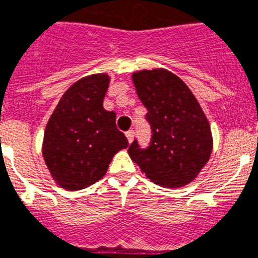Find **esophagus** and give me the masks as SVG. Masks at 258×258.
I'll list each match as a JSON object with an SVG mask.
<instances>
[{
	"mask_svg": "<svg viewBox=\"0 0 258 258\" xmlns=\"http://www.w3.org/2000/svg\"><path fill=\"white\" fill-rule=\"evenodd\" d=\"M134 135H135V133H134V130H128V131H127V133H125V137H127V141H128L130 143H131V142H133Z\"/></svg>",
	"mask_w": 258,
	"mask_h": 258,
	"instance_id": "esophagus-1",
	"label": "esophagus"
}]
</instances>
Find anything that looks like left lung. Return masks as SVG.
I'll list each match as a JSON object with an SVG mask.
<instances>
[{"mask_svg": "<svg viewBox=\"0 0 258 258\" xmlns=\"http://www.w3.org/2000/svg\"><path fill=\"white\" fill-rule=\"evenodd\" d=\"M138 97L147 108L151 141L130 145V157L150 179L163 187L191 182L210 158L212 131L200 103L178 76L165 70L133 75Z\"/></svg>", "mask_w": 258, "mask_h": 258, "instance_id": "left-lung-1", "label": "left lung"}]
</instances>
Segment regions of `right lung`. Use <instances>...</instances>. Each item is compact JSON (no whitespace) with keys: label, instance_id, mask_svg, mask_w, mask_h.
<instances>
[{"label":"right lung","instance_id":"1","mask_svg":"<svg viewBox=\"0 0 258 258\" xmlns=\"http://www.w3.org/2000/svg\"><path fill=\"white\" fill-rule=\"evenodd\" d=\"M107 75H92L67 89L44 134L42 155L53 179L67 190H82L107 172L115 154L128 146L116 128V113L103 108Z\"/></svg>","mask_w":258,"mask_h":258}]
</instances>
